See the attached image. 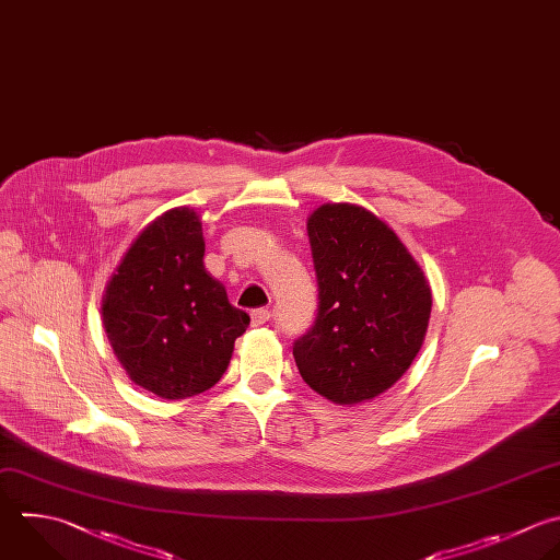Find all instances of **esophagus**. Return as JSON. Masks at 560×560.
Wrapping results in <instances>:
<instances>
[{
    "mask_svg": "<svg viewBox=\"0 0 560 560\" xmlns=\"http://www.w3.org/2000/svg\"><path fill=\"white\" fill-rule=\"evenodd\" d=\"M249 317H252V326H262V324L269 322L271 311H267V308H256V311L249 313Z\"/></svg>",
    "mask_w": 560,
    "mask_h": 560,
    "instance_id": "obj_1",
    "label": "esophagus"
}]
</instances>
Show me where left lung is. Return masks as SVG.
Listing matches in <instances>:
<instances>
[{
    "label": "left lung",
    "mask_w": 560,
    "mask_h": 560,
    "mask_svg": "<svg viewBox=\"0 0 560 560\" xmlns=\"http://www.w3.org/2000/svg\"><path fill=\"white\" fill-rule=\"evenodd\" d=\"M319 306L293 346L302 378L337 405L387 392L422 348L431 289L396 232L354 203H324L306 221Z\"/></svg>",
    "instance_id": "left-lung-1"
}]
</instances>
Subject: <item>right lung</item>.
Returning a JSON list of instances; mask_svg holds the SVG:
<instances>
[{
	"label": "right lung",
	"mask_w": 560,
	"mask_h": 560,
	"mask_svg": "<svg viewBox=\"0 0 560 560\" xmlns=\"http://www.w3.org/2000/svg\"><path fill=\"white\" fill-rule=\"evenodd\" d=\"M199 214L166 210L131 243L103 295V326L129 378L160 398L219 383L249 315L203 265Z\"/></svg>",
	"instance_id": "add662e5"
}]
</instances>
